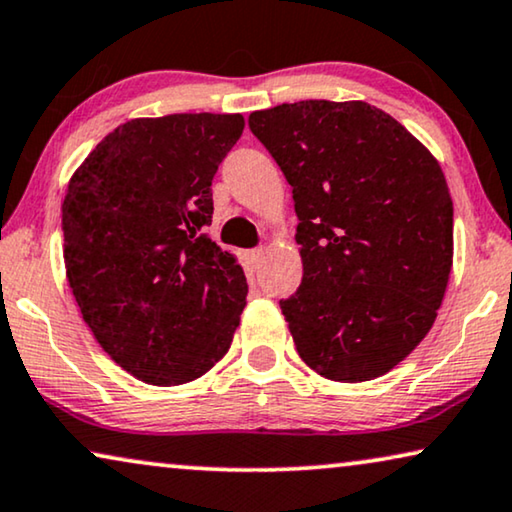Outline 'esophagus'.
I'll use <instances>...</instances> for the list:
<instances>
[{
  "instance_id": "34e87169",
  "label": "esophagus",
  "mask_w": 512,
  "mask_h": 512,
  "mask_svg": "<svg viewBox=\"0 0 512 512\" xmlns=\"http://www.w3.org/2000/svg\"><path fill=\"white\" fill-rule=\"evenodd\" d=\"M263 254H265L263 249H251V251H247V261H249L251 268L256 270L258 265H261V261H263Z\"/></svg>"
}]
</instances>
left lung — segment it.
<instances>
[{
  "label": "left lung",
  "mask_w": 512,
  "mask_h": 512,
  "mask_svg": "<svg viewBox=\"0 0 512 512\" xmlns=\"http://www.w3.org/2000/svg\"><path fill=\"white\" fill-rule=\"evenodd\" d=\"M249 129L293 187L302 284L281 300L330 381L390 372L432 328L453 268V201L425 145L365 101L281 103Z\"/></svg>",
  "instance_id": "obj_1"
}]
</instances>
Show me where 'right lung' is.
Instances as JSON below:
<instances>
[{
    "mask_svg": "<svg viewBox=\"0 0 512 512\" xmlns=\"http://www.w3.org/2000/svg\"><path fill=\"white\" fill-rule=\"evenodd\" d=\"M242 115L180 113L108 133L62 203L66 277L96 342L136 379L180 385L224 358L247 277L207 235L212 177Z\"/></svg>",
    "mask_w": 512,
    "mask_h": 512,
    "instance_id": "1",
    "label": "right lung"
}]
</instances>
